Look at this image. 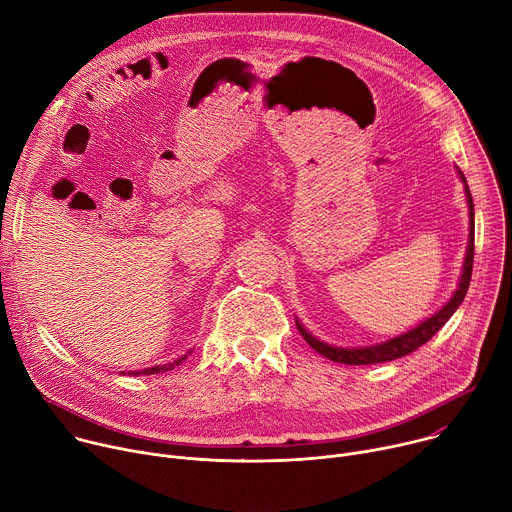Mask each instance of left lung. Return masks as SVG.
Wrapping results in <instances>:
<instances>
[{"instance_id": "1", "label": "left lung", "mask_w": 512, "mask_h": 512, "mask_svg": "<svg viewBox=\"0 0 512 512\" xmlns=\"http://www.w3.org/2000/svg\"><path fill=\"white\" fill-rule=\"evenodd\" d=\"M460 172V170H458ZM460 178L464 182L466 188V196H468V208H470V239H468V251H466V259H464V271L460 277V285L456 289V294L452 296V300L440 310L435 312L431 318H427L425 322H421L419 326H415L413 330L395 336L383 344H375V346H364V348H338V346H330L326 342H320L318 338H314L300 322H296L300 334L304 336V340L322 356L340 362V364H375V362H389L395 358H401L405 354H411L413 350H417L419 346H423L437 330H440L450 318L452 314L458 310V306L464 302L466 291L470 287V279H472V265H474V204H472V194L470 188L466 184L464 174L460 172Z\"/></svg>"}]
</instances>
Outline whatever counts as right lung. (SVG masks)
Wrapping results in <instances>:
<instances>
[{
	"instance_id": "add662e5",
	"label": "right lung",
	"mask_w": 512,
	"mask_h": 512,
	"mask_svg": "<svg viewBox=\"0 0 512 512\" xmlns=\"http://www.w3.org/2000/svg\"><path fill=\"white\" fill-rule=\"evenodd\" d=\"M190 354V352H188ZM188 354H184V356H180L178 360H174V362H168V364H162V367H150V369H143V371H131L129 375H133V377H137V375H158V373H166V371H172L176 364H180L184 358H188Z\"/></svg>"
}]
</instances>
